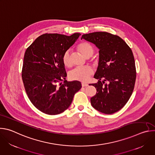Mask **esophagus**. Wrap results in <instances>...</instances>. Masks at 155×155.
<instances>
[{"mask_svg": "<svg viewBox=\"0 0 155 155\" xmlns=\"http://www.w3.org/2000/svg\"><path fill=\"white\" fill-rule=\"evenodd\" d=\"M81 86H83V87H84V86H88V84L87 83H81Z\"/></svg>", "mask_w": 155, "mask_h": 155, "instance_id": "obj_1", "label": "esophagus"}]
</instances>
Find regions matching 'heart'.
<instances>
[{
	"label": "heart",
	"instance_id": "heart-1",
	"mask_svg": "<svg viewBox=\"0 0 155 155\" xmlns=\"http://www.w3.org/2000/svg\"><path fill=\"white\" fill-rule=\"evenodd\" d=\"M78 49L81 53L85 57H91L94 53V48L90 43L87 42L80 43L78 45ZM62 62L66 67L71 65V51L70 50H66L62 57ZM93 71L90 66H83L78 67L73 69L69 74V78L72 80L80 81H86L89 79L90 75L93 74Z\"/></svg>",
	"mask_w": 155,
	"mask_h": 155
}]
</instances>
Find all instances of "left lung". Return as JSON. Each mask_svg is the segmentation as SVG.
Instances as JSON below:
<instances>
[{
  "label": "left lung",
  "mask_w": 155,
  "mask_h": 155,
  "mask_svg": "<svg viewBox=\"0 0 155 155\" xmlns=\"http://www.w3.org/2000/svg\"><path fill=\"white\" fill-rule=\"evenodd\" d=\"M81 39L94 44L99 50L94 76L98 81L92 84L97 93L91 98V105L101 113L114 114L125 105L134 90L136 71L133 53L121 38L106 32L83 34Z\"/></svg>",
  "instance_id": "8db88e82"
}]
</instances>
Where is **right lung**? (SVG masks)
I'll return each instance as SVG.
<instances>
[{
  "mask_svg": "<svg viewBox=\"0 0 155 155\" xmlns=\"http://www.w3.org/2000/svg\"><path fill=\"white\" fill-rule=\"evenodd\" d=\"M80 35L43 34L25 52L22 70L25 90L32 104L44 114L54 115L64 112L81 89L80 81L65 80L67 74L62 59Z\"/></svg>",
  "mask_w": 155,
  "mask_h": 155,
  "instance_id": "add662e5",
  "label": "right lung"
}]
</instances>
